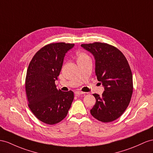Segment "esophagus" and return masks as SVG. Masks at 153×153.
<instances>
[{
    "instance_id": "esophagus-1",
    "label": "esophagus",
    "mask_w": 153,
    "mask_h": 153,
    "mask_svg": "<svg viewBox=\"0 0 153 153\" xmlns=\"http://www.w3.org/2000/svg\"><path fill=\"white\" fill-rule=\"evenodd\" d=\"M83 94H85V92H79V91H76V92H75V95H76V96H80V95Z\"/></svg>"
}]
</instances>
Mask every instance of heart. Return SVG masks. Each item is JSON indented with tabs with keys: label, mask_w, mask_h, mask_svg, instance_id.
Listing matches in <instances>:
<instances>
[{
	"label": "heart",
	"mask_w": 153,
	"mask_h": 153,
	"mask_svg": "<svg viewBox=\"0 0 153 153\" xmlns=\"http://www.w3.org/2000/svg\"><path fill=\"white\" fill-rule=\"evenodd\" d=\"M77 57L78 59H84L88 58V56L87 54L83 53V52H79L77 53Z\"/></svg>",
	"instance_id": "heart-1"
}]
</instances>
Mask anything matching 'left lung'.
I'll use <instances>...</instances> for the list:
<instances>
[{
	"instance_id": "8db88e82",
	"label": "left lung",
	"mask_w": 153,
	"mask_h": 153,
	"mask_svg": "<svg viewBox=\"0 0 153 153\" xmlns=\"http://www.w3.org/2000/svg\"><path fill=\"white\" fill-rule=\"evenodd\" d=\"M81 46L93 55L97 79L105 89L102 96L93 94L96 102L91 113L97 120L111 122L122 115L130 103L133 90L131 68L124 55L114 46L102 42Z\"/></svg>"
}]
</instances>
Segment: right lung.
<instances>
[{
	"label": "right lung",
	"instance_id": "1",
	"mask_svg": "<svg viewBox=\"0 0 153 153\" xmlns=\"http://www.w3.org/2000/svg\"><path fill=\"white\" fill-rule=\"evenodd\" d=\"M74 46V44L69 43H52L39 50L30 62L25 83L28 106L37 118L45 123L60 122L71 107L74 92L57 89L55 81L66 53Z\"/></svg>",
	"mask_w": 153,
	"mask_h": 153
}]
</instances>
